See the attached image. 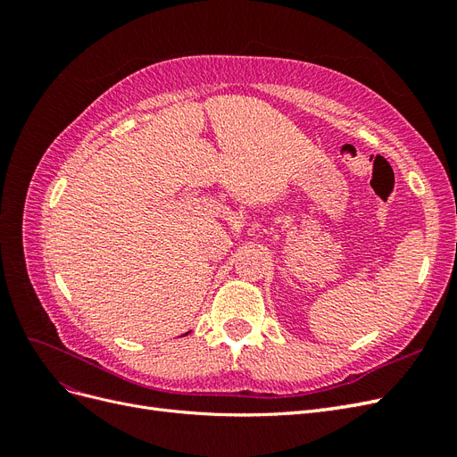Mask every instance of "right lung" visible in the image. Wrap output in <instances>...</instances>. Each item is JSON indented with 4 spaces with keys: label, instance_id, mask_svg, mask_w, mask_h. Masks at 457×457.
Listing matches in <instances>:
<instances>
[{
    "label": "right lung",
    "instance_id": "1",
    "mask_svg": "<svg viewBox=\"0 0 457 457\" xmlns=\"http://www.w3.org/2000/svg\"><path fill=\"white\" fill-rule=\"evenodd\" d=\"M185 336H187V334H185Z\"/></svg>",
    "mask_w": 457,
    "mask_h": 457
}]
</instances>
